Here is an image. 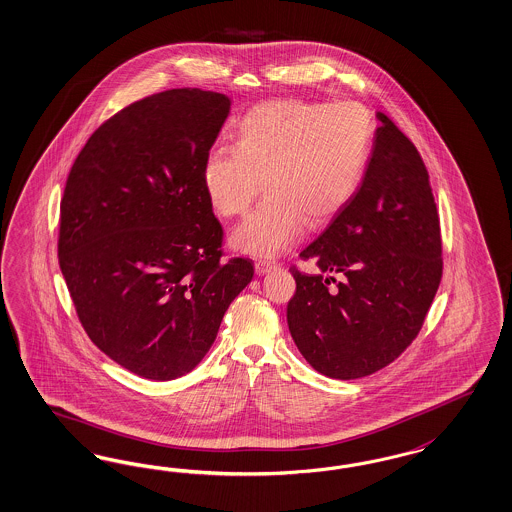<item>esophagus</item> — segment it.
Masks as SVG:
<instances>
[{
  "label": "esophagus",
  "mask_w": 512,
  "mask_h": 512,
  "mask_svg": "<svg viewBox=\"0 0 512 512\" xmlns=\"http://www.w3.org/2000/svg\"><path fill=\"white\" fill-rule=\"evenodd\" d=\"M256 273L258 275H264V273H269L271 269H277V267H281L279 262H275V260H256Z\"/></svg>",
  "instance_id": "34e87169"
}]
</instances>
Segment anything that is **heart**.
Listing matches in <instances>:
<instances>
[{"label":"heart","mask_w":512,"mask_h":512,"mask_svg":"<svg viewBox=\"0 0 512 512\" xmlns=\"http://www.w3.org/2000/svg\"><path fill=\"white\" fill-rule=\"evenodd\" d=\"M235 147H216L203 162V186L222 218L243 216L233 245L254 256L292 247L305 224L318 228L339 215L362 186L377 124L356 101L281 99L252 107L237 126Z\"/></svg>","instance_id":"obj_1"}]
</instances>
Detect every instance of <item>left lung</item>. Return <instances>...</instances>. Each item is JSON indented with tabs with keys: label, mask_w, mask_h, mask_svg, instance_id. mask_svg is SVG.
<instances>
[{
	"label": "left lung",
	"mask_w": 512,
	"mask_h": 512,
	"mask_svg": "<svg viewBox=\"0 0 512 512\" xmlns=\"http://www.w3.org/2000/svg\"><path fill=\"white\" fill-rule=\"evenodd\" d=\"M377 118L358 194L299 252L301 260L341 274L342 281L290 267L296 279L286 309L292 339L331 379H362L401 356L422 330L443 277L428 169L392 118Z\"/></svg>",
	"instance_id": "left-lung-1"
}]
</instances>
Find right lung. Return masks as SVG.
Listing matches in <instances>:
<instances>
[{
  "label": "right lung",
  "mask_w": 512,
  "mask_h": 512,
  "mask_svg": "<svg viewBox=\"0 0 512 512\" xmlns=\"http://www.w3.org/2000/svg\"><path fill=\"white\" fill-rule=\"evenodd\" d=\"M230 99L173 88L139 99L90 135L60 201L58 262L90 341L149 380L190 373L254 277L224 256L203 162Z\"/></svg>",
  "instance_id": "right-lung-1"
}]
</instances>
